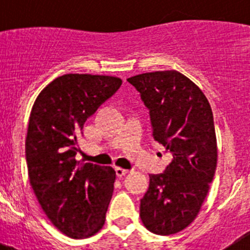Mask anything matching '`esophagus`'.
<instances>
[{
    "mask_svg": "<svg viewBox=\"0 0 250 250\" xmlns=\"http://www.w3.org/2000/svg\"><path fill=\"white\" fill-rule=\"evenodd\" d=\"M115 170H116V175H117L118 178H122L123 175H125V174L129 172L128 169H123V168H121V167H116Z\"/></svg>",
    "mask_w": 250,
    "mask_h": 250,
    "instance_id": "34e87169",
    "label": "esophagus"
}]
</instances>
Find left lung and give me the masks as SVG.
I'll return each instance as SVG.
<instances>
[{
	"mask_svg": "<svg viewBox=\"0 0 250 250\" xmlns=\"http://www.w3.org/2000/svg\"><path fill=\"white\" fill-rule=\"evenodd\" d=\"M150 111L152 137L172 155L161 174H151L140 200V218L152 233L188 228L200 211L218 160L213 112L202 90L175 70L127 78Z\"/></svg>",
	"mask_w": 250,
	"mask_h": 250,
	"instance_id": "1",
	"label": "left lung"
}]
</instances>
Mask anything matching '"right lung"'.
<instances>
[{"mask_svg":"<svg viewBox=\"0 0 250 250\" xmlns=\"http://www.w3.org/2000/svg\"><path fill=\"white\" fill-rule=\"evenodd\" d=\"M121 84L113 76L62 75L43 88L30 113L25 141L30 184L50 223L71 238L93 236L105 223L116 172L77 161V137Z\"/></svg>","mask_w":250,"mask_h":250,"instance_id":"add662e5","label":"right lung"}]
</instances>
